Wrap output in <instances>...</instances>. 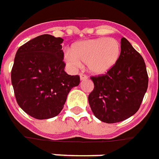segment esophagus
Wrapping results in <instances>:
<instances>
[{
	"label": "esophagus",
	"mask_w": 159,
	"mask_h": 159,
	"mask_svg": "<svg viewBox=\"0 0 159 159\" xmlns=\"http://www.w3.org/2000/svg\"><path fill=\"white\" fill-rule=\"evenodd\" d=\"M80 80H87V79H88V77L84 74H80Z\"/></svg>",
	"instance_id": "1"
}]
</instances>
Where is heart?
Wrapping results in <instances>:
<instances>
[{
    "mask_svg": "<svg viewBox=\"0 0 159 159\" xmlns=\"http://www.w3.org/2000/svg\"><path fill=\"white\" fill-rule=\"evenodd\" d=\"M121 52V44L116 39L95 38L75 43L71 53H66L65 60L72 67L86 64L92 74H103L116 65Z\"/></svg>",
    "mask_w": 159,
    "mask_h": 159,
    "instance_id": "b5f03b06",
    "label": "heart"
}]
</instances>
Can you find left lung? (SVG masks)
<instances>
[{
  "instance_id": "8db88e82",
  "label": "left lung",
  "mask_w": 159,
  "mask_h": 159,
  "mask_svg": "<svg viewBox=\"0 0 159 159\" xmlns=\"http://www.w3.org/2000/svg\"><path fill=\"white\" fill-rule=\"evenodd\" d=\"M120 58L103 75L92 76L94 89L88 96L96 117L106 123L124 121L138 111L148 87L146 63L131 43L122 38Z\"/></svg>"
}]
</instances>
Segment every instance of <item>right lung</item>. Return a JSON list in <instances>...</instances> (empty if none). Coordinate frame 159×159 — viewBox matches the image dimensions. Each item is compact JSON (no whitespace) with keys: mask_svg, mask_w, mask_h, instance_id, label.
<instances>
[{"mask_svg":"<svg viewBox=\"0 0 159 159\" xmlns=\"http://www.w3.org/2000/svg\"><path fill=\"white\" fill-rule=\"evenodd\" d=\"M63 39L43 34L17 50L11 80L18 104L39 120L56 116L63 109L67 94L80 84L79 75L64 71Z\"/></svg>","mask_w":159,"mask_h":159,"instance_id":"add662e5","label":"right lung"}]
</instances>
